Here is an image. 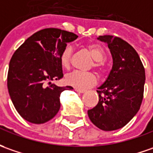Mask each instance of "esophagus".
<instances>
[{
	"label": "esophagus",
	"mask_w": 153,
	"mask_h": 153,
	"mask_svg": "<svg viewBox=\"0 0 153 153\" xmlns=\"http://www.w3.org/2000/svg\"><path fill=\"white\" fill-rule=\"evenodd\" d=\"M75 91H76V92H79V93H85V90H78V89H75Z\"/></svg>",
	"instance_id": "34e87169"
}]
</instances>
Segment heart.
<instances>
[{"label": "heart", "mask_w": 153, "mask_h": 153, "mask_svg": "<svg viewBox=\"0 0 153 153\" xmlns=\"http://www.w3.org/2000/svg\"><path fill=\"white\" fill-rule=\"evenodd\" d=\"M90 55L94 60V66L100 68L102 66V62L106 57L105 50L102 46L98 44H90L86 47ZM72 47H64L60 53V63L63 68H67L70 65L71 56H72ZM65 81L68 85L76 88L78 90H85L90 88L91 86L96 84L97 78L92 73H85L81 71H74L68 74L65 77Z\"/></svg>", "instance_id": "heart-1"}]
</instances>
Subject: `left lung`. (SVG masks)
<instances>
[{
	"mask_svg": "<svg viewBox=\"0 0 153 153\" xmlns=\"http://www.w3.org/2000/svg\"><path fill=\"white\" fill-rule=\"evenodd\" d=\"M97 39L107 43L113 65L98 88V104L88 111L91 122L103 131L122 128L137 115L143 98L145 69L137 51L124 40L110 35Z\"/></svg>",
	"mask_w": 153,
	"mask_h": 153,
	"instance_id": "left-lung-1",
	"label": "left lung"
}]
</instances>
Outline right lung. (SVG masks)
<instances>
[{"label": "right lung", "mask_w": 153, "mask_h": 153, "mask_svg": "<svg viewBox=\"0 0 153 153\" xmlns=\"http://www.w3.org/2000/svg\"><path fill=\"white\" fill-rule=\"evenodd\" d=\"M78 36L58 28L42 29L28 37L16 49L9 63L7 88L16 110L23 119L42 124L60 109V94L73 90L52 84L63 76L60 53ZM49 82V86L45 83Z\"/></svg>", "instance_id": "obj_1"}]
</instances>
